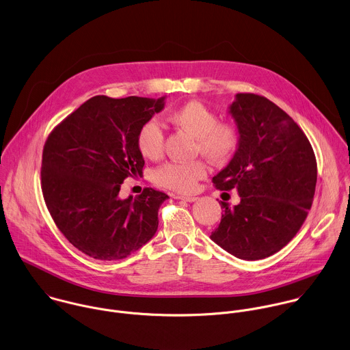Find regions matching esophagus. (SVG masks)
<instances>
[{
  "mask_svg": "<svg viewBox=\"0 0 350 350\" xmlns=\"http://www.w3.org/2000/svg\"><path fill=\"white\" fill-rule=\"evenodd\" d=\"M176 199H178V200H184V202H188V203H193V202H196L198 200V198H195V196H176Z\"/></svg>",
  "mask_w": 350,
  "mask_h": 350,
  "instance_id": "obj_1",
  "label": "esophagus"
}]
</instances>
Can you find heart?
I'll use <instances>...</instances> for the list:
<instances>
[{"label": "heart", "instance_id": "1", "mask_svg": "<svg viewBox=\"0 0 350 350\" xmlns=\"http://www.w3.org/2000/svg\"><path fill=\"white\" fill-rule=\"evenodd\" d=\"M169 122L193 137L196 139L195 151L212 163L227 162L238 148L239 131L237 126L231 122H219L217 115L199 101H189L172 112ZM163 142L165 134L157 120H148L140 127L137 144L144 158H159L163 152ZM206 174L207 166L203 161L169 162L158 167L152 178L159 187L189 193Z\"/></svg>", "mask_w": 350, "mask_h": 350}]
</instances>
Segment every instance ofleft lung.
I'll list each match as a JSON object with an SVG mask.
<instances>
[{
    "mask_svg": "<svg viewBox=\"0 0 350 350\" xmlns=\"http://www.w3.org/2000/svg\"><path fill=\"white\" fill-rule=\"evenodd\" d=\"M228 112L239 144L212 181L220 191L237 188L241 203L221 202L224 213L211 239L254 261L279 252L301 227L315 193L317 159L301 129L267 97L238 93Z\"/></svg>",
    "mask_w": 350,
    "mask_h": 350,
    "instance_id": "1",
    "label": "left lung"
}]
</instances>
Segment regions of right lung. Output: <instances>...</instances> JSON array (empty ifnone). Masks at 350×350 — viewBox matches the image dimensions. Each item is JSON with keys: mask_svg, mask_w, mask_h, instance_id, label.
<instances>
[{"mask_svg": "<svg viewBox=\"0 0 350 350\" xmlns=\"http://www.w3.org/2000/svg\"><path fill=\"white\" fill-rule=\"evenodd\" d=\"M165 107L157 100L94 96L49 135L42 159V192L57 227L72 246L101 261L139 250L158 228V210L169 198L152 188L120 199L127 177L144 166L139 129Z\"/></svg>", "mask_w": 350, "mask_h": 350, "instance_id": "1", "label": "right lung"}]
</instances>
